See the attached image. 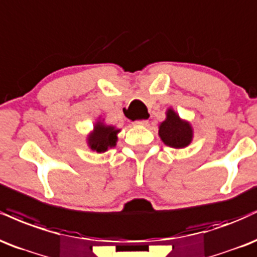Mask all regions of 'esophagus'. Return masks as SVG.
Segmentation results:
<instances>
[{
  "label": "esophagus",
  "instance_id": "obj_1",
  "mask_svg": "<svg viewBox=\"0 0 257 257\" xmlns=\"http://www.w3.org/2000/svg\"><path fill=\"white\" fill-rule=\"evenodd\" d=\"M149 121L148 120H137V121L134 122L135 126H141V127H144V126H148Z\"/></svg>",
  "mask_w": 257,
  "mask_h": 257
}]
</instances>
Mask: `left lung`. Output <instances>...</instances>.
<instances>
[{
  "label": "left lung",
  "mask_w": 257,
  "mask_h": 257,
  "mask_svg": "<svg viewBox=\"0 0 257 257\" xmlns=\"http://www.w3.org/2000/svg\"><path fill=\"white\" fill-rule=\"evenodd\" d=\"M159 136L166 146L183 149L194 140V128L190 121L182 119L173 108H168L166 119L159 123Z\"/></svg>",
  "instance_id": "obj_1"
}]
</instances>
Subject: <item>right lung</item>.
I'll return each instance as SVG.
<instances>
[{
    "label": "right lung",
    "instance_id": "right-lung-1",
    "mask_svg": "<svg viewBox=\"0 0 257 257\" xmlns=\"http://www.w3.org/2000/svg\"><path fill=\"white\" fill-rule=\"evenodd\" d=\"M121 131L113 125H107L104 119L98 117L93 123V128L86 136V144L89 149L96 153H105L116 146L117 134Z\"/></svg>",
    "mask_w": 257,
    "mask_h": 257
}]
</instances>
